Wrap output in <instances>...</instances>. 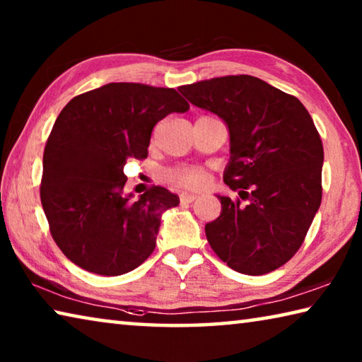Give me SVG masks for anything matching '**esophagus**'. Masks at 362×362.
Listing matches in <instances>:
<instances>
[{
    "mask_svg": "<svg viewBox=\"0 0 362 362\" xmlns=\"http://www.w3.org/2000/svg\"><path fill=\"white\" fill-rule=\"evenodd\" d=\"M196 198H198V194H193V193H182L180 194L182 203H193Z\"/></svg>",
    "mask_w": 362,
    "mask_h": 362,
    "instance_id": "esophagus-1",
    "label": "esophagus"
}]
</instances>
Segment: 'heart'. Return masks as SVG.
<instances>
[{
    "label": "heart",
    "mask_w": 362,
    "mask_h": 362,
    "mask_svg": "<svg viewBox=\"0 0 362 362\" xmlns=\"http://www.w3.org/2000/svg\"><path fill=\"white\" fill-rule=\"evenodd\" d=\"M166 177L185 189H201L207 183V174L203 168H174L168 170Z\"/></svg>",
    "instance_id": "obj_1"
}]
</instances>
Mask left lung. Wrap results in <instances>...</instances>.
<instances>
[{"mask_svg": "<svg viewBox=\"0 0 362 362\" xmlns=\"http://www.w3.org/2000/svg\"><path fill=\"white\" fill-rule=\"evenodd\" d=\"M179 90L230 129L223 180L240 198L217 196L222 212L206 225L212 250L250 276L283 267L303 244L322 198L324 150L308 110L249 75L204 79Z\"/></svg>", "mask_w": 362, "mask_h": 362, "instance_id": "obj_1", "label": "left lung"}]
</instances>
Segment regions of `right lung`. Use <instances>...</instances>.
<instances>
[{
    "label": "right lung",
    "mask_w": 362,
    "mask_h": 362,
    "mask_svg": "<svg viewBox=\"0 0 362 362\" xmlns=\"http://www.w3.org/2000/svg\"><path fill=\"white\" fill-rule=\"evenodd\" d=\"M188 102L173 88L110 83L66 103L49 134L40 196L49 231L86 272L119 276L151 255L163 211L179 196L163 187L122 196L127 158L145 159L151 131Z\"/></svg>",
    "instance_id": "add662e5"
}]
</instances>
